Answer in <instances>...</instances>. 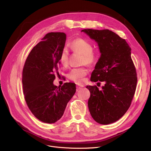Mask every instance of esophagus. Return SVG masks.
Masks as SVG:
<instances>
[{
  "mask_svg": "<svg viewBox=\"0 0 151 151\" xmlns=\"http://www.w3.org/2000/svg\"><path fill=\"white\" fill-rule=\"evenodd\" d=\"M84 86L83 85H80V84H77L76 85V91H78L80 89H81L82 88H83Z\"/></svg>",
  "mask_w": 151,
  "mask_h": 151,
  "instance_id": "esophagus-1",
  "label": "esophagus"
}]
</instances>
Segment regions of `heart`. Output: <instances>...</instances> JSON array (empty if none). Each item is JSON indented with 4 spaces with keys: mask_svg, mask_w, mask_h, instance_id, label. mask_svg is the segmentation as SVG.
I'll return each instance as SVG.
<instances>
[{
    "mask_svg": "<svg viewBox=\"0 0 151 151\" xmlns=\"http://www.w3.org/2000/svg\"><path fill=\"white\" fill-rule=\"evenodd\" d=\"M70 48L74 52L82 54L81 63L91 65L98 60V54L93 51L92 45L88 41L82 38L74 40L70 43ZM59 61L60 64L66 67L68 63V51L66 48L63 49L60 54ZM88 74V70L84 67L74 68L71 69L68 74L70 80L76 83H81L84 77Z\"/></svg>",
    "mask_w": 151,
    "mask_h": 151,
    "instance_id": "1",
    "label": "heart"
}]
</instances>
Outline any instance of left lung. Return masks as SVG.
I'll list each match as a JSON object with an SVG mask.
<instances>
[{
    "instance_id": "obj_1",
    "label": "left lung",
    "mask_w": 151,
    "mask_h": 151,
    "mask_svg": "<svg viewBox=\"0 0 151 151\" xmlns=\"http://www.w3.org/2000/svg\"><path fill=\"white\" fill-rule=\"evenodd\" d=\"M81 32L97 42L101 54L91 81L105 83L101 90L96 86H86L91 93L89 111L99 124H112L127 112L135 92L137 76L131 48L125 39L108 29Z\"/></svg>"
}]
</instances>
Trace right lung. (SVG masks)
I'll list each match as a JSON object with an SVG mask.
<instances>
[{"mask_svg": "<svg viewBox=\"0 0 151 151\" xmlns=\"http://www.w3.org/2000/svg\"><path fill=\"white\" fill-rule=\"evenodd\" d=\"M42 40L33 47L24 63L23 93L32 113L43 122L52 124L64 113L68 102L76 92V85L65 83L58 87L53 84L66 34L48 33Z\"/></svg>", "mask_w": 151, "mask_h": 151, "instance_id": "right-lung-1", "label": "right lung"}]
</instances>
